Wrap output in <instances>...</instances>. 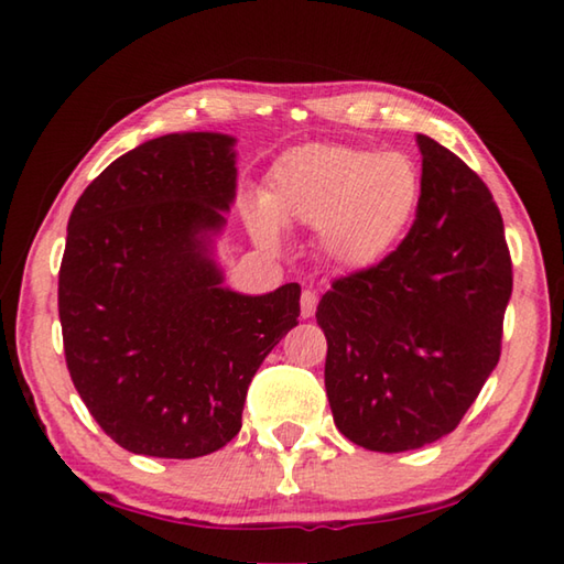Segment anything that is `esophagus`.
I'll return each mask as SVG.
<instances>
[{"label":"esophagus","instance_id":"1","mask_svg":"<svg viewBox=\"0 0 564 564\" xmlns=\"http://www.w3.org/2000/svg\"><path fill=\"white\" fill-rule=\"evenodd\" d=\"M316 305H318V293L311 291V289H305L301 293V316L303 318H311L313 313H316Z\"/></svg>","mask_w":564,"mask_h":564}]
</instances>
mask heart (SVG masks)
I'll use <instances>...</instances> for the list:
<instances>
[{"label":"heart","mask_w":564,"mask_h":564,"mask_svg":"<svg viewBox=\"0 0 564 564\" xmlns=\"http://www.w3.org/2000/svg\"><path fill=\"white\" fill-rule=\"evenodd\" d=\"M420 198L423 176L403 151L313 144L275 164L263 206L251 212V226L269 246L279 241L275 224L316 226L323 259L360 273L400 246Z\"/></svg>","instance_id":"heart-1"}]
</instances>
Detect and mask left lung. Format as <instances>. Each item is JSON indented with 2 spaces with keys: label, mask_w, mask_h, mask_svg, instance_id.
Returning <instances> with one entry per match:
<instances>
[{
  "label": "left lung",
  "mask_w": 564,
  "mask_h": 564,
  "mask_svg": "<svg viewBox=\"0 0 564 564\" xmlns=\"http://www.w3.org/2000/svg\"><path fill=\"white\" fill-rule=\"evenodd\" d=\"M423 198L376 269L343 275L316 311L338 431L366 451L403 453L453 433L498 366L512 261L482 178L417 133Z\"/></svg>",
  "instance_id": "1"
}]
</instances>
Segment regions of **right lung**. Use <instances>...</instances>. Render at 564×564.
<instances>
[{"instance_id":"right-lung-1","label":"right lung","mask_w":564,"mask_h":564,"mask_svg":"<svg viewBox=\"0 0 564 564\" xmlns=\"http://www.w3.org/2000/svg\"><path fill=\"white\" fill-rule=\"evenodd\" d=\"M234 137L166 133L119 156L79 196L59 269L76 393L113 443L202 457L241 431L248 386L299 326L301 289H224L212 236L236 196Z\"/></svg>"}]
</instances>
